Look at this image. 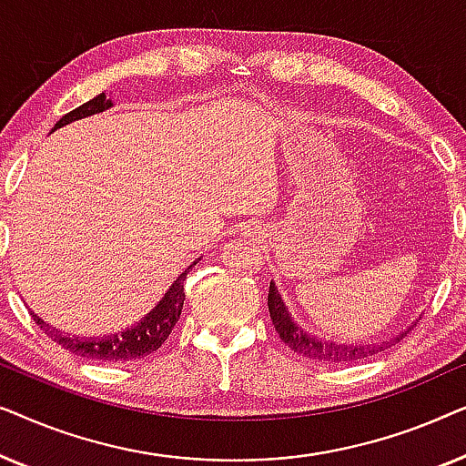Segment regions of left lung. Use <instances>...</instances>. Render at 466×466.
Instances as JSON below:
<instances>
[{
  "label": "left lung",
  "instance_id": "8db88e82",
  "mask_svg": "<svg viewBox=\"0 0 466 466\" xmlns=\"http://www.w3.org/2000/svg\"><path fill=\"white\" fill-rule=\"evenodd\" d=\"M267 305H269V316L273 327H276L279 339H282L286 346L290 350H295L301 356H308L311 360H320V362H352V360H360L367 359V356H373L381 352L384 348H390L394 343H399L403 337H407L410 330L400 333L394 337L392 341L384 343V346H341V343H333V341H322L316 339L314 335L303 333L301 329L292 322V318L286 309V305L279 297V292L273 282L269 284V299H267Z\"/></svg>",
  "mask_w": 466,
  "mask_h": 466
}]
</instances>
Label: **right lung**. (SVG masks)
<instances>
[{
    "instance_id": "right-lung-1",
    "label": "right lung",
    "mask_w": 466,
    "mask_h": 466,
    "mask_svg": "<svg viewBox=\"0 0 466 466\" xmlns=\"http://www.w3.org/2000/svg\"><path fill=\"white\" fill-rule=\"evenodd\" d=\"M110 106L112 101L106 99V93H101L91 101H86V104L76 107V110L67 112L66 116L55 125V129H61L63 125H69L72 120L86 118L91 116V114L104 112ZM187 273L188 271L177 276V279L171 284V289L165 292V297L158 301L157 308L152 309L148 316H144V320H139L136 327L127 329L118 335H107L101 337V339H97V337H88V339L86 337H74L61 333L59 329L50 327V324L44 322L40 316H34L37 327L42 329V333H46L55 343H59L61 348L69 350V352L76 356H82V359L99 362H127L144 359V356L157 352V350L163 346L165 339H167L171 333V329L176 327L177 320H180L184 297H187L184 295V279H187Z\"/></svg>"
}]
</instances>
